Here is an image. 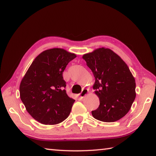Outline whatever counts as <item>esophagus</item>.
<instances>
[{"instance_id": "1", "label": "esophagus", "mask_w": 156, "mask_h": 156, "mask_svg": "<svg viewBox=\"0 0 156 156\" xmlns=\"http://www.w3.org/2000/svg\"><path fill=\"white\" fill-rule=\"evenodd\" d=\"M88 93H89L88 89H84L82 91L81 93L80 94V97L81 98H84V96H87V95L88 94Z\"/></svg>"}]
</instances>
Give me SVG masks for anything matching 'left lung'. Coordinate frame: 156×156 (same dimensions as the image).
<instances>
[{
	"mask_svg": "<svg viewBox=\"0 0 156 156\" xmlns=\"http://www.w3.org/2000/svg\"><path fill=\"white\" fill-rule=\"evenodd\" d=\"M83 58L93 72V89L100 105L92 111L96 119L112 122L124 117L136 98L135 78L125 61L112 49L98 48Z\"/></svg>",
	"mask_w": 156,
	"mask_h": 156,
	"instance_id": "1",
	"label": "left lung"
}]
</instances>
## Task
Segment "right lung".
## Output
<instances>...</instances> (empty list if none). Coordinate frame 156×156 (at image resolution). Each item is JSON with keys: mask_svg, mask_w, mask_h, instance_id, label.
I'll list each match as a JSON object with an SVG mask.
<instances>
[{"mask_svg": "<svg viewBox=\"0 0 156 156\" xmlns=\"http://www.w3.org/2000/svg\"><path fill=\"white\" fill-rule=\"evenodd\" d=\"M76 55L64 49L53 48L41 53L31 63L20 84V97L27 112L43 125L64 121L73 100L65 89L62 73Z\"/></svg>", "mask_w": 156, "mask_h": 156, "instance_id": "add662e5", "label": "right lung"}]
</instances>
